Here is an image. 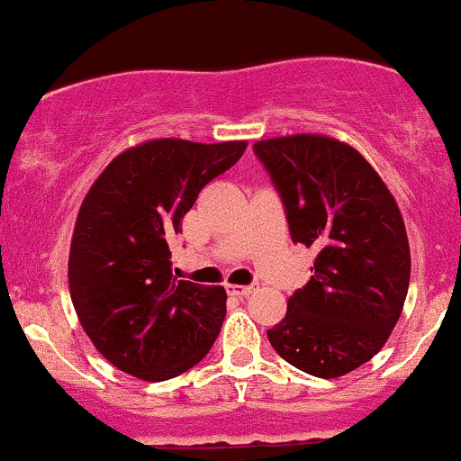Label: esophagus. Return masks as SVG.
<instances>
[{"instance_id":"obj_1","label":"esophagus","mask_w":461,"mask_h":461,"mask_svg":"<svg viewBox=\"0 0 461 461\" xmlns=\"http://www.w3.org/2000/svg\"><path fill=\"white\" fill-rule=\"evenodd\" d=\"M226 289H229V294L235 295V298H246V295L253 294L255 286L253 285H229Z\"/></svg>"}]
</instances>
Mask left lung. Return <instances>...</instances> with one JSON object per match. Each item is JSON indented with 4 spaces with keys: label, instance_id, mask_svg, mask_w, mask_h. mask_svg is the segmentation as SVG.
Returning <instances> with one entry per match:
<instances>
[{
    "label": "left lung",
    "instance_id": "left-lung-1",
    "mask_svg": "<svg viewBox=\"0 0 461 461\" xmlns=\"http://www.w3.org/2000/svg\"><path fill=\"white\" fill-rule=\"evenodd\" d=\"M291 240L316 249L268 343L298 370L336 379L370 361L403 309L410 246L394 197L370 163L327 136L258 140Z\"/></svg>",
    "mask_w": 461,
    "mask_h": 461
}]
</instances>
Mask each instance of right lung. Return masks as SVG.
<instances>
[{
  "label": "right lung",
  "instance_id": "obj_1",
  "mask_svg": "<svg viewBox=\"0 0 461 461\" xmlns=\"http://www.w3.org/2000/svg\"><path fill=\"white\" fill-rule=\"evenodd\" d=\"M244 140L158 139L118 154L77 212L69 289L82 330L118 370L166 381L197 366L226 318L224 286L176 280L170 240Z\"/></svg>",
  "mask_w": 461,
  "mask_h": 461
}]
</instances>
